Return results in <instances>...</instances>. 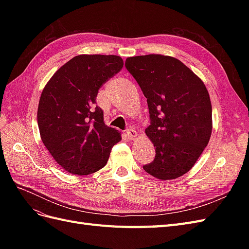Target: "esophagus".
Instances as JSON below:
<instances>
[{
	"instance_id": "obj_1",
	"label": "esophagus",
	"mask_w": 249,
	"mask_h": 249,
	"mask_svg": "<svg viewBox=\"0 0 249 249\" xmlns=\"http://www.w3.org/2000/svg\"><path fill=\"white\" fill-rule=\"evenodd\" d=\"M125 135H126V137H127V139H129V140H135V139L137 138V136H138V133L135 131V130L131 129V130H127L125 132Z\"/></svg>"
}]
</instances>
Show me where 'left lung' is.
I'll return each instance as SVG.
<instances>
[{"label":"left lung","instance_id":"left-lung-1","mask_svg":"<svg viewBox=\"0 0 249 249\" xmlns=\"http://www.w3.org/2000/svg\"><path fill=\"white\" fill-rule=\"evenodd\" d=\"M125 67L147 100L150 124L146 136L156 156L143 166L159 179L178 178L189 171L212 134V105L203 82L170 56L129 57Z\"/></svg>","mask_w":249,"mask_h":249}]
</instances>
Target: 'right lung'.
I'll return each instance as SVG.
<instances>
[{"mask_svg": "<svg viewBox=\"0 0 249 249\" xmlns=\"http://www.w3.org/2000/svg\"><path fill=\"white\" fill-rule=\"evenodd\" d=\"M115 55H79L53 74L37 110L40 137L54 160L74 176H87L107 164L120 133L105 124L95 106L99 89L122 71Z\"/></svg>", "mask_w": 249, "mask_h": 249, "instance_id": "right-lung-1", "label": "right lung"}]
</instances>
